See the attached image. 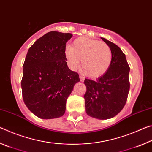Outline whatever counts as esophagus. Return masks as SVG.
<instances>
[{
    "label": "esophagus",
    "mask_w": 152,
    "mask_h": 152,
    "mask_svg": "<svg viewBox=\"0 0 152 152\" xmlns=\"http://www.w3.org/2000/svg\"><path fill=\"white\" fill-rule=\"evenodd\" d=\"M80 80L81 82H84V77L82 76H80Z\"/></svg>",
    "instance_id": "34e87169"
}]
</instances>
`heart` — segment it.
<instances>
[{
  "instance_id": "b5f03b06",
  "label": "heart",
  "mask_w": 152,
  "mask_h": 152,
  "mask_svg": "<svg viewBox=\"0 0 152 152\" xmlns=\"http://www.w3.org/2000/svg\"><path fill=\"white\" fill-rule=\"evenodd\" d=\"M65 55L72 67L81 60L82 70L90 78H98L107 72L113 60L111 49L106 43L88 37H78L72 47L66 48Z\"/></svg>"
}]
</instances>
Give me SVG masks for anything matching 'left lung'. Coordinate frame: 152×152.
Here are the masks:
<instances>
[{
	"instance_id": "obj_1",
	"label": "left lung",
	"mask_w": 152,
	"mask_h": 152,
	"mask_svg": "<svg viewBox=\"0 0 152 152\" xmlns=\"http://www.w3.org/2000/svg\"><path fill=\"white\" fill-rule=\"evenodd\" d=\"M111 49L113 60L109 70L96 80H84V95L87 115L99 119L114 117L127 102L130 88V68L125 53L113 42L101 37Z\"/></svg>"
}]
</instances>
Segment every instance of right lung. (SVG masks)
<instances>
[{
  "instance_id": "obj_1",
  "label": "right lung",
  "mask_w": 152,
  "mask_h": 152,
  "mask_svg": "<svg viewBox=\"0 0 152 152\" xmlns=\"http://www.w3.org/2000/svg\"><path fill=\"white\" fill-rule=\"evenodd\" d=\"M71 33L48 32L28 50L21 80L23 99L27 107L41 119L63 116L66 101L80 81L76 72L67 66L66 45Z\"/></svg>"
}]
</instances>
